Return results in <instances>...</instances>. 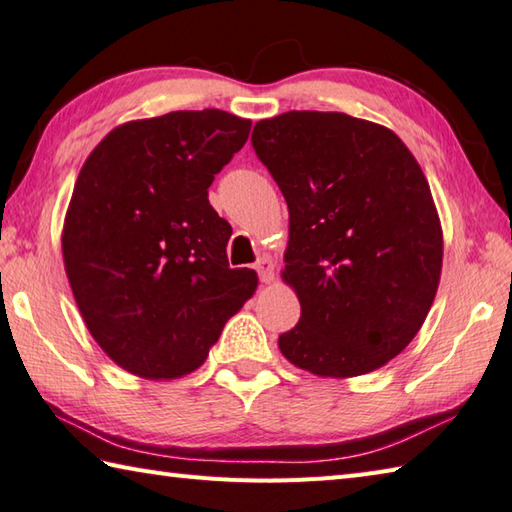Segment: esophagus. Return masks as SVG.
<instances>
[{"mask_svg": "<svg viewBox=\"0 0 512 512\" xmlns=\"http://www.w3.org/2000/svg\"><path fill=\"white\" fill-rule=\"evenodd\" d=\"M256 271H258L260 283H271V280H274V263H271V258H269V256L258 258Z\"/></svg>", "mask_w": 512, "mask_h": 512, "instance_id": "34e87169", "label": "esophagus"}]
</instances>
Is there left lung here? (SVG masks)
<instances>
[{"label":"left lung","mask_w":512,"mask_h":512,"mask_svg":"<svg viewBox=\"0 0 512 512\" xmlns=\"http://www.w3.org/2000/svg\"><path fill=\"white\" fill-rule=\"evenodd\" d=\"M256 156L289 207L283 278L300 300L283 356L322 378L380 369L433 305L442 227L415 156L384 125L291 110L254 125Z\"/></svg>","instance_id":"obj_1"}]
</instances>
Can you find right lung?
<instances>
[{"label": "right lung", "instance_id": "1", "mask_svg": "<svg viewBox=\"0 0 512 512\" xmlns=\"http://www.w3.org/2000/svg\"><path fill=\"white\" fill-rule=\"evenodd\" d=\"M252 121L216 108L123 123L83 163L61 234L92 338L134 375L172 380L205 362L258 285L229 269L232 227L207 198Z\"/></svg>", "mask_w": 512, "mask_h": 512}]
</instances>
